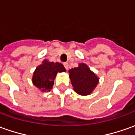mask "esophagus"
<instances>
[{
  "label": "esophagus",
  "mask_w": 135,
  "mask_h": 135,
  "mask_svg": "<svg viewBox=\"0 0 135 135\" xmlns=\"http://www.w3.org/2000/svg\"><path fill=\"white\" fill-rule=\"evenodd\" d=\"M64 67H65V69H66V70H68V69H69V64H68L67 63H64Z\"/></svg>",
  "instance_id": "34e87169"
}]
</instances>
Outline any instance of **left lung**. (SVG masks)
I'll use <instances>...</instances> for the list:
<instances>
[{
	"label": "left lung",
	"instance_id": "1",
	"mask_svg": "<svg viewBox=\"0 0 135 135\" xmlns=\"http://www.w3.org/2000/svg\"><path fill=\"white\" fill-rule=\"evenodd\" d=\"M69 73L73 89L80 95L86 96L92 93L99 83L98 77L84 63L69 69Z\"/></svg>",
	"mask_w": 135,
	"mask_h": 135
}]
</instances>
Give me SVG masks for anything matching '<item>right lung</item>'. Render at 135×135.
Returning a JSON list of instances; mask_svg holds the SVG:
<instances>
[{
  "label": "right lung",
  "instance_id": "1",
  "mask_svg": "<svg viewBox=\"0 0 135 135\" xmlns=\"http://www.w3.org/2000/svg\"><path fill=\"white\" fill-rule=\"evenodd\" d=\"M63 71H66L63 64L50 62L48 60H43L33 73L32 83L41 91H49L54 85L57 72Z\"/></svg>",
  "mask_w": 135,
  "mask_h": 135
}]
</instances>
